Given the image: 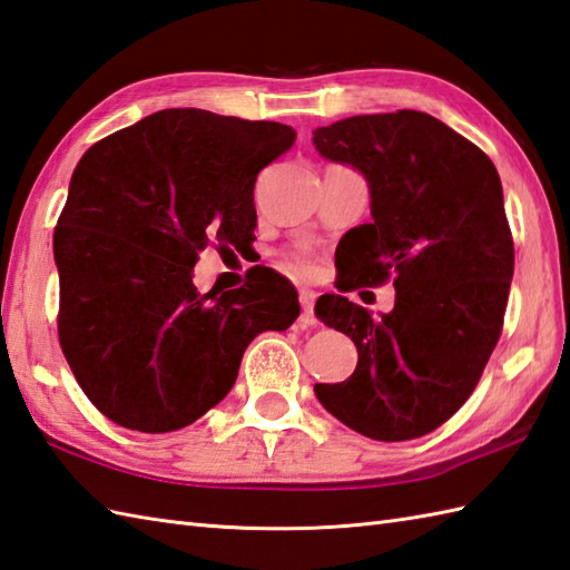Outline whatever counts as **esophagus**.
<instances>
[{"label": "esophagus", "mask_w": 570, "mask_h": 570, "mask_svg": "<svg viewBox=\"0 0 570 570\" xmlns=\"http://www.w3.org/2000/svg\"><path fill=\"white\" fill-rule=\"evenodd\" d=\"M299 324L302 326H317V317H314V293L312 289H299Z\"/></svg>", "instance_id": "1"}]
</instances>
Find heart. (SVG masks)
Segmentation results:
<instances>
[{"mask_svg": "<svg viewBox=\"0 0 570 570\" xmlns=\"http://www.w3.org/2000/svg\"><path fill=\"white\" fill-rule=\"evenodd\" d=\"M289 263L295 265V268L309 273L312 271V261L305 256V253H289Z\"/></svg>", "mask_w": 570, "mask_h": 570, "instance_id": "1", "label": "heart"}]
</instances>
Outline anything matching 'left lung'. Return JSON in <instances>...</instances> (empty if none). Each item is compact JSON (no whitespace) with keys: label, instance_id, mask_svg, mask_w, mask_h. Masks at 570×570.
<instances>
[{"label":"left lung","instance_id":"1","mask_svg":"<svg viewBox=\"0 0 570 570\" xmlns=\"http://www.w3.org/2000/svg\"><path fill=\"white\" fill-rule=\"evenodd\" d=\"M314 146L371 185L373 222L338 242V293L395 285V309L381 320L344 295L317 299V317L353 338L358 365L314 392L363 436L420 439L473 395L502 334L514 242L500 175L475 144L414 109L322 126Z\"/></svg>","mask_w":570,"mask_h":570}]
</instances>
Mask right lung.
<instances>
[{
	"label": "right lung",
	"instance_id": "right-lung-1",
	"mask_svg": "<svg viewBox=\"0 0 570 570\" xmlns=\"http://www.w3.org/2000/svg\"><path fill=\"white\" fill-rule=\"evenodd\" d=\"M295 138L277 121L163 109L85 150L53 234L58 338L114 424H193L232 390L250 341L297 320L295 287L268 268L219 297L193 283L207 246L253 244L256 178Z\"/></svg>",
	"mask_w": 570,
	"mask_h": 570
}]
</instances>
